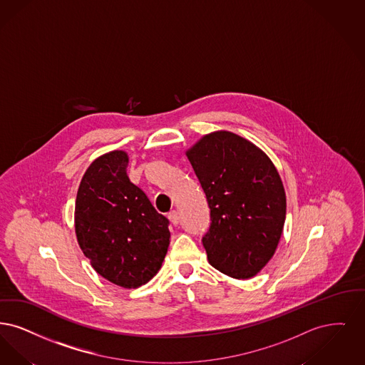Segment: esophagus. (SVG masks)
Segmentation results:
<instances>
[{
	"label": "esophagus",
	"instance_id": "obj_1",
	"mask_svg": "<svg viewBox=\"0 0 365 365\" xmlns=\"http://www.w3.org/2000/svg\"><path fill=\"white\" fill-rule=\"evenodd\" d=\"M168 218H169V221L172 222V225H173V226H177V225H178V222H180V217H178V212H177L175 210H173V211H170V212L168 214Z\"/></svg>",
	"mask_w": 365,
	"mask_h": 365
}]
</instances>
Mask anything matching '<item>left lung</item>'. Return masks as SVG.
Returning a JSON list of instances; mask_svg holds the SVG:
<instances>
[{"mask_svg":"<svg viewBox=\"0 0 365 365\" xmlns=\"http://www.w3.org/2000/svg\"><path fill=\"white\" fill-rule=\"evenodd\" d=\"M185 155L210 207L202 240L208 263L232 278H252L284 232L286 195L277 168L263 150L229 130L205 135Z\"/></svg>","mask_w":365,"mask_h":365,"instance_id":"8db88e82","label":"left lung"}]
</instances>
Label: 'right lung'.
<instances>
[{"label":"right lung","instance_id":"obj_1","mask_svg":"<svg viewBox=\"0 0 365 365\" xmlns=\"http://www.w3.org/2000/svg\"><path fill=\"white\" fill-rule=\"evenodd\" d=\"M129 157L94 159L80 181L75 232L93 269L114 285L136 289L157 275L170 244L169 221L127 175Z\"/></svg>","mask_w":365,"mask_h":365}]
</instances>
